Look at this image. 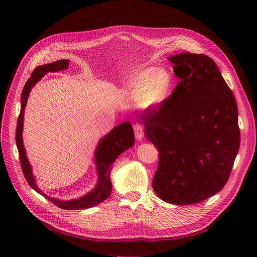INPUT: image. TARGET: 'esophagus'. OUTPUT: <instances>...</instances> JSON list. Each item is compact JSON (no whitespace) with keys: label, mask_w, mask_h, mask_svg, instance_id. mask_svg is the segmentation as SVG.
<instances>
[{"label":"esophagus","mask_w":257,"mask_h":257,"mask_svg":"<svg viewBox=\"0 0 257 257\" xmlns=\"http://www.w3.org/2000/svg\"><path fill=\"white\" fill-rule=\"evenodd\" d=\"M133 129H134V134L137 140H141L143 137V127L141 124L139 123H135L133 125Z\"/></svg>","instance_id":"1"}]
</instances>
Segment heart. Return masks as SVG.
<instances>
[{"instance_id": "b5f03b06", "label": "heart", "mask_w": 257, "mask_h": 257, "mask_svg": "<svg viewBox=\"0 0 257 257\" xmlns=\"http://www.w3.org/2000/svg\"><path fill=\"white\" fill-rule=\"evenodd\" d=\"M173 80L170 73L155 67L146 68L135 74L127 82V92L148 108L161 105L168 97Z\"/></svg>"}]
</instances>
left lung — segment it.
Wrapping results in <instances>:
<instances>
[{
    "label": "left lung",
    "instance_id": "8db88e82",
    "mask_svg": "<svg viewBox=\"0 0 257 257\" xmlns=\"http://www.w3.org/2000/svg\"><path fill=\"white\" fill-rule=\"evenodd\" d=\"M169 60L181 80L144 115L145 135L159 151L153 180L164 201L188 205L221 191L240 146L238 107L212 59L181 53Z\"/></svg>",
    "mask_w": 257,
    "mask_h": 257
}]
</instances>
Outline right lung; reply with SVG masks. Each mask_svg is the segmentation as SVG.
Instances as JSON below:
<instances>
[{"mask_svg":"<svg viewBox=\"0 0 257 257\" xmlns=\"http://www.w3.org/2000/svg\"><path fill=\"white\" fill-rule=\"evenodd\" d=\"M69 66L68 60H60L52 64H46L36 67L29 79L26 81L24 88L21 94V108L20 114L17 121L16 128V144L19 153L20 164L22 172L28 184L36 192L42 194L44 197L49 199L51 202L63 209H82L89 208L105 200L112 192V182L109 175L112 171V164L116 159L126 150L132 148L134 144V132L132 126L129 122H124L119 126H116L111 132L107 133L98 143L94 153V161L96 164L98 181L95 188L87 193L86 195L73 200H59L53 197L48 196L43 193V191L38 187L35 183L34 176L32 174L31 166L27 160L25 149L22 140V131H23V119H24V109L26 106L27 98L31 88L35 85L44 75L48 72H57L67 69Z\"/></svg>","mask_w":257,"mask_h":257,"instance_id":"obj_1","label":"right lung"}]
</instances>
